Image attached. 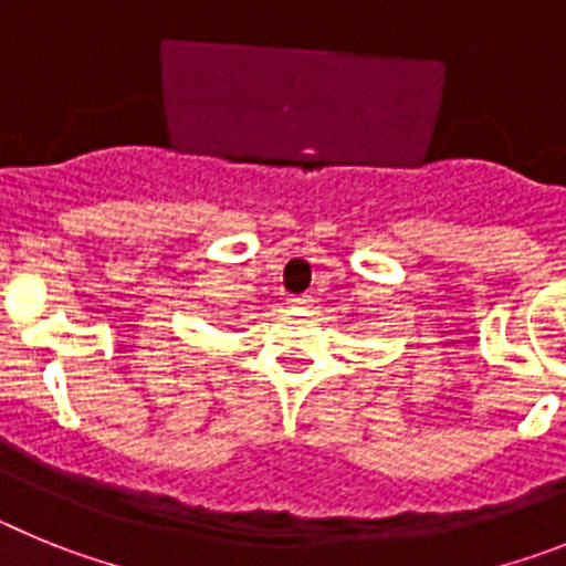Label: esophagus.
I'll return each instance as SVG.
<instances>
[{
	"mask_svg": "<svg viewBox=\"0 0 566 566\" xmlns=\"http://www.w3.org/2000/svg\"><path fill=\"white\" fill-rule=\"evenodd\" d=\"M289 303H292L294 308H308L314 303V300H312V294H294V297L289 300Z\"/></svg>",
	"mask_w": 566,
	"mask_h": 566,
	"instance_id": "obj_1",
	"label": "esophagus"
}]
</instances>
